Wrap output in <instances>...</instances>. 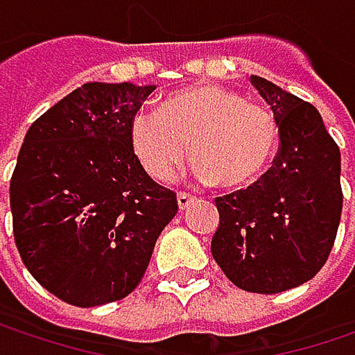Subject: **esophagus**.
Listing matches in <instances>:
<instances>
[{
    "label": "esophagus",
    "instance_id": "obj_1",
    "mask_svg": "<svg viewBox=\"0 0 355 355\" xmlns=\"http://www.w3.org/2000/svg\"><path fill=\"white\" fill-rule=\"evenodd\" d=\"M177 201H178V207H180V209H184V207H189V205H191L193 195H189V193H184V191H178Z\"/></svg>",
    "mask_w": 355,
    "mask_h": 355
}]
</instances>
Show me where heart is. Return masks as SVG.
<instances>
[{"mask_svg": "<svg viewBox=\"0 0 355 355\" xmlns=\"http://www.w3.org/2000/svg\"><path fill=\"white\" fill-rule=\"evenodd\" d=\"M189 141L195 175L203 182L247 189L265 175L277 152L279 123L269 107L216 84L180 88L158 108H139L131 116V152L154 180L177 177Z\"/></svg>", "mask_w": 355, "mask_h": 355, "instance_id": "1", "label": "heart"}]
</instances>
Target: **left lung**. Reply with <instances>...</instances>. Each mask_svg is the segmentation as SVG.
Masks as SVG:
<instances>
[{
	"instance_id": "1",
	"label": "left lung",
	"mask_w": 355,
	"mask_h": 355,
	"mask_svg": "<svg viewBox=\"0 0 355 355\" xmlns=\"http://www.w3.org/2000/svg\"><path fill=\"white\" fill-rule=\"evenodd\" d=\"M279 123L273 166L218 197L211 254L241 290L279 294L313 279L333 248L341 207V154L311 103L252 76Z\"/></svg>"
}]
</instances>
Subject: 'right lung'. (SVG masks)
<instances>
[{
	"label": "right lung",
	"instance_id": "1",
	"mask_svg": "<svg viewBox=\"0 0 355 355\" xmlns=\"http://www.w3.org/2000/svg\"><path fill=\"white\" fill-rule=\"evenodd\" d=\"M156 86L90 82L31 125L10 180L18 252L59 300L90 309L129 296L177 216L148 177L129 123Z\"/></svg>",
	"mask_w": 355,
	"mask_h": 355
}]
</instances>
